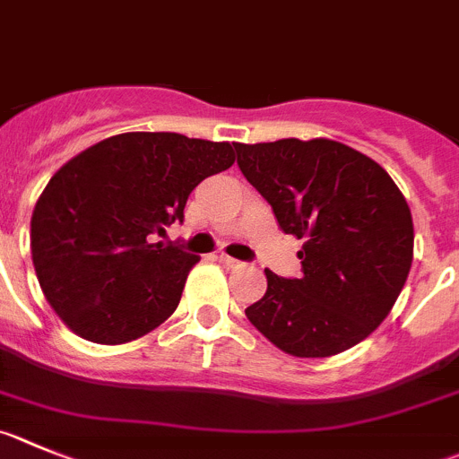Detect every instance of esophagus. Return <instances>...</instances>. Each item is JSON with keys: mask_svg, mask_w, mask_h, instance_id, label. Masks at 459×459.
Instances as JSON below:
<instances>
[{"mask_svg": "<svg viewBox=\"0 0 459 459\" xmlns=\"http://www.w3.org/2000/svg\"><path fill=\"white\" fill-rule=\"evenodd\" d=\"M220 260L226 264V267H242V260L230 258V255H226V254H220Z\"/></svg>", "mask_w": 459, "mask_h": 459, "instance_id": "1", "label": "esophagus"}]
</instances>
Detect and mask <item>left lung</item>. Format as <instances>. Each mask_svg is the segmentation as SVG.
Wrapping results in <instances>:
<instances>
[{"label":"left lung","instance_id":"obj_1","mask_svg":"<svg viewBox=\"0 0 459 459\" xmlns=\"http://www.w3.org/2000/svg\"><path fill=\"white\" fill-rule=\"evenodd\" d=\"M233 147L282 233L303 239L301 276L264 269L267 292L244 310L247 319L297 358H328L365 340L389 315L412 264V215L396 183L335 140Z\"/></svg>","mask_w":459,"mask_h":459}]
</instances>
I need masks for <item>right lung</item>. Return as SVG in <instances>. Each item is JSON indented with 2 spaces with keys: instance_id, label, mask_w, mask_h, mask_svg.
<instances>
[{
  "instance_id": "add662e5",
  "label": "right lung",
  "mask_w": 459,
  "mask_h": 459,
  "mask_svg": "<svg viewBox=\"0 0 459 459\" xmlns=\"http://www.w3.org/2000/svg\"><path fill=\"white\" fill-rule=\"evenodd\" d=\"M233 162L229 143L122 133L63 165L31 217L33 267L56 315L97 344L160 326L199 255L153 235L183 221L190 192Z\"/></svg>"
}]
</instances>
